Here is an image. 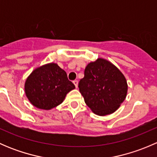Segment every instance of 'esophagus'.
<instances>
[{"label":"esophagus","instance_id":"34e87169","mask_svg":"<svg viewBox=\"0 0 157 157\" xmlns=\"http://www.w3.org/2000/svg\"><path fill=\"white\" fill-rule=\"evenodd\" d=\"M73 83H74V84L75 85L76 87H77V86H78V81H77V80H74V81H73Z\"/></svg>","mask_w":157,"mask_h":157}]
</instances>
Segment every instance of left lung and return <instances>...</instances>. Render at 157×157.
<instances>
[{
	"instance_id": "left-lung-1",
	"label": "left lung",
	"mask_w": 157,
	"mask_h": 157,
	"mask_svg": "<svg viewBox=\"0 0 157 157\" xmlns=\"http://www.w3.org/2000/svg\"><path fill=\"white\" fill-rule=\"evenodd\" d=\"M78 87L89 108L100 116L115 112L124 102L128 92L122 73L103 58L87 64Z\"/></svg>"
}]
</instances>
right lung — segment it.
<instances>
[{
    "instance_id": "1",
    "label": "right lung",
    "mask_w": 157,
    "mask_h": 157,
    "mask_svg": "<svg viewBox=\"0 0 157 157\" xmlns=\"http://www.w3.org/2000/svg\"><path fill=\"white\" fill-rule=\"evenodd\" d=\"M74 88L67 73L55 63L35 69L25 83V93L29 102L36 108L45 110L60 105Z\"/></svg>"
}]
</instances>
